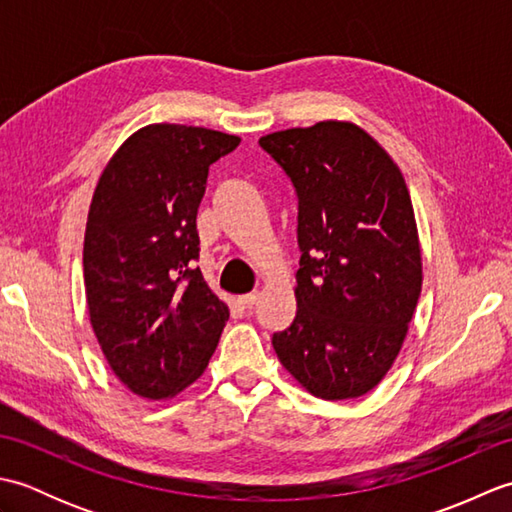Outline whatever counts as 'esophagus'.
<instances>
[{"mask_svg": "<svg viewBox=\"0 0 512 512\" xmlns=\"http://www.w3.org/2000/svg\"><path fill=\"white\" fill-rule=\"evenodd\" d=\"M257 299H259V292L255 290V292H248V295L239 297L237 303H239V306H242V308H253L255 303H257Z\"/></svg>", "mask_w": 512, "mask_h": 512, "instance_id": "obj_1", "label": "esophagus"}]
</instances>
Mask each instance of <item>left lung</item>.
Wrapping results in <instances>:
<instances>
[{
  "label": "left lung",
  "mask_w": 512,
  "mask_h": 512,
  "mask_svg": "<svg viewBox=\"0 0 512 512\" xmlns=\"http://www.w3.org/2000/svg\"><path fill=\"white\" fill-rule=\"evenodd\" d=\"M299 198L297 317L281 365L323 400L358 398L394 365L422 290L409 189L365 129L321 121L259 138Z\"/></svg>",
  "instance_id": "left-lung-1"
}]
</instances>
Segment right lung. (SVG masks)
<instances>
[{"label":"right lung","instance_id":"1","mask_svg":"<svg viewBox=\"0 0 512 512\" xmlns=\"http://www.w3.org/2000/svg\"><path fill=\"white\" fill-rule=\"evenodd\" d=\"M239 138L156 123L118 147L96 184L83 244L90 323L118 380L162 400L195 383L228 321L193 262L209 167Z\"/></svg>","mask_w":512,"mask_h":512}]
</instances>
